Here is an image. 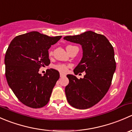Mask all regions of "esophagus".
Here are the masks:
<instances>
[{
	"mask_svg": "<svg viewBox=\"0 0 132 132\" xmlns=\"http://www.w3.org/2000/svg\"><path fill=\"white\" fill-rule=\"evenodd\" d=\"M66 77V75H64V74H63V73H60V77Z\"/></svg>",
	"mask_w": 132,
	"mask_h": 132,
	"instance_id": "obj_1",
	"label": "esophagus"
}]
</instances>
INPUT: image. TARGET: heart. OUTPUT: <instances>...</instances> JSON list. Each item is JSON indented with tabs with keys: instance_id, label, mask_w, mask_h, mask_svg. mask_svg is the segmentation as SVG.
Here are the masks:
<instances>
[{
	"instance_id": "obj_1",
	"label": "heart",
	"mask_w": 132,
	"mask_h": 132,
	"mask_svg": "<svg viewBox=\"0 0 132 132\" xmlns=\"http://www.w3.org/2000/svg\"><path fill=\"white\" fill-rule=\"evenodd\" d=\"M48 55L49 56H52V51H49L48 52ZM69 67L70 66L68 65H66L65 64H58L54 65V68H55V70H58L61 73H66L68 70Z\"/></svg>"
}]
</instances>
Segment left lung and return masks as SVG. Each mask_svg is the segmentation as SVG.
<instances>
[{
	"label": "left lung",
	"mask_w": 132,
	"mask_h": 132,
	"mask_svg": "<svg viewBox=\"0 0 132 132\" xmlns=\"http://www.w3.org/2000/svg\"><path fill=\"white\" fill-rule=\"evenodd\" d=\"M64 39L82 46L83 56L73 71L75 75L86 72L80 79L67 75L66 98L76 109H88L104 97L111 85L116 68L114 48L105 36L90 30L80 35L67 36Z\"/></svg>",
	"instance_id": "obj_1"
}]
</instances>
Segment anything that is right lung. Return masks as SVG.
<instances>
[{
	"instance_id": "1",
	"label": "right lung",
	"mask_w": 132,
	"mask_h": 132,
	"mask_svg": "<svg viewBox=\"0 0 132 132\" xmlns=\"http://www.w3.org/2000/svg\"><path fill=\"white\" fill-rule=\"evenodd\" d=\"M61 37L32 31L15 37L9 44L5 55L6 79L17 98L26 106L38 109L49 102L59 73L48 69L42 76L39 70L50 64L48 49Z\"/></svg>"
}]
</instances>
